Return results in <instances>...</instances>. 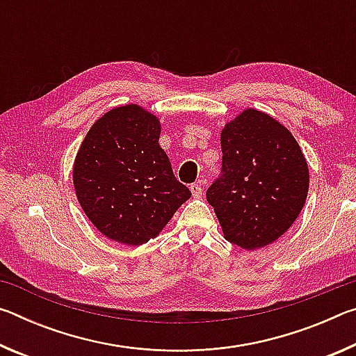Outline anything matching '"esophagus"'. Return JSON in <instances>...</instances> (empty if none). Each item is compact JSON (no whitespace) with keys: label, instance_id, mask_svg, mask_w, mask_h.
Segmentation results:
<instances>
[{"label":"esophagus","instance_id":"obj_1","mask_svg":"<svg viewBox=\"0 0 356 356\" xmlns=\"http://www.w3.org/2000/svg\"><path fill=\"white\" fill-rule=\"evenodd\" d=\"M190 191H191V195L195 196V197H200V196L202 195V186H201V182H195V184H191V186H190Z\"/></svg>","mask_w":356,"mask_h":356}]
</instances>
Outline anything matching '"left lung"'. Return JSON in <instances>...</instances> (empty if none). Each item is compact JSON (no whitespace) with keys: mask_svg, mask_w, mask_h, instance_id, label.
I'll list each match as a JSON object with an SVG mask.
<instances>
[{"mask_svg":"<svg viewBox=\"0 0 356 356\" xmlns=\"http://www.w3.org/2000/svg\"><path fill=\"white\" fill-rule=\"evenodd\" d=\"M221 171L207 188L227 242L256 250L280 238L305 206L309 171L291 131L246 110L221 131Z\"/></svg>","mask_w":356,"mask_h":356,"instance_id":"obj_1","label":"left lung"}]
</instances>
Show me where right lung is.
Segmentation results:
<instances>
[{"instance_id": "obj_1", "label": "right lung", "mask_w": 356, "mask_h": 356, "mask_svg": "<svg viewBox=\"0 0 356 356\" xmlns=\"http://www.w3.org/2000/svg\"><path fill=\"white\" fill-rule=\"evenodd\" d=\"M159 119L136 105L119 106L95 122L74 165L76 197L108 238L143 245L191 196L159 144Z\"/></svg>"}]
</instances>
